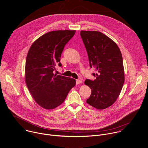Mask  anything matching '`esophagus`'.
Returning a JSON list of instances; mask_svg holds the SVG:
<instances>
[{
    "mask_svg": "<svg viewBox=\"0 0 148 148\" xmlns=\"http://www.w3.org/2000/svg\"><path fill=\"white\" fill-rule=\"evenodd\" d=\"M76 83H77V84H79L82 83V81L81 80H79V79H77L76 80Z\"/></svg>",
    "mask_w": 148,
    "mask_h": 148,
    "instance_id": "1",
    "label": "esophagus"
}]
</instances>
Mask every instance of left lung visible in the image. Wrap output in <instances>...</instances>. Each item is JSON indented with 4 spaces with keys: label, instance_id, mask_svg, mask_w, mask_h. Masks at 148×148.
Listing matches in <instances>:
<instances>
[{
    "label": "left lung",
    "instance_id": "1",
    "mask_svg": "<svg viewBox=\"0 0 148 148\" xmlns=\"http://www.w3.org/2000/svg\"><path fill=\"white\" fill-rule=\"evenodd\" d=\"M83 42L87 52L90 66L98 72L94 81L86 79L91 94L86 102L91 106L104 110L112 106L119 97L124 83L123 57L115 42L98 31H81Z\"/></svg>",
    "mask_w": 148,
    "mask_h": 148
}]
</instances>
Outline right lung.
<instances>
[{
    "mask_svg": "<svg viewBox=\"0 0 148 148\" xmlns=\"http://www.w3.org/2000/svg\"><path fill=\"white\" fill-rule=\"evenodd\" d=\"M75 33V30H60L45 33L33 42L28 52L25 83L34 101L44 109L60 106L76 84L74 79L53 73L56 66H62V52Z\"/></svg>",
    "mask_w": 148,
    "mask_h": 148,
    "instance_id": "right-lung-1",
    "label": "right lung"
}]
</instances>
